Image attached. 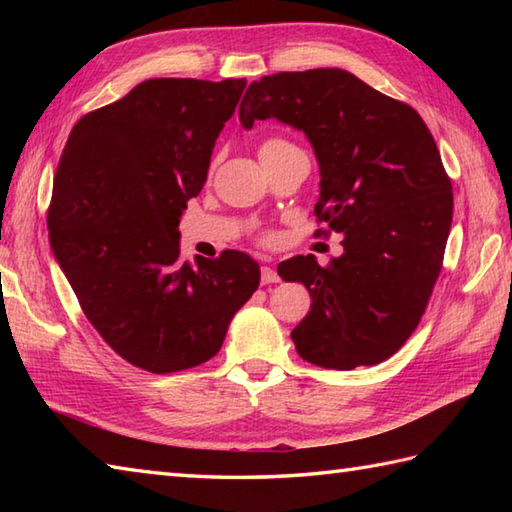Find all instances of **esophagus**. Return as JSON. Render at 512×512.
<instances>
[{"label": "esophagus", "instance_id": "esophagus-1", "mask_svg": "<svg viewBox=\"0 0 512 512\" xmlns=\"http://www.w3.org/2000/svg\"><path fill=\"white\" fill-rule=\"evenodd\" d=\"M277 281H279L277 270L270 268V266H264V268H262V284L268 286V284H277Z\"/></svg>", "mask_w": 512, "mask_h": 512}]
</instances>
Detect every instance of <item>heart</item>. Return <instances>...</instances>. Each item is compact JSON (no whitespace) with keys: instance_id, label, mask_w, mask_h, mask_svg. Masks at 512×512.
<instances>
[{"instance_id":"b5f03b06","label":"heart","mask_w":512,"mask_h":512,"mask_svg":"<svg viewBox=\"0 0 512 512\" xmlns=\"http://www.w3.org/2000/svg\"><path fill=\"white\" fill-rule=\"evenodd\" d=\"M279 143H286V140H281V138H268L266 143H262V147H270V145H279ZM259 147V149H262Z\"/></svg>"}]
</instances>
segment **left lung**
I'll list each match as a JSON object with an SVG mask.
<instances>
[{"instance_id": "left-lung-1", "label": "left lung", "mask_w": 512, "mask_h": 512, "mask_svg": "<svg viewBox=\"0 0 512 512\" xmlns=\"http://www.w3.org/2000/svg\"><path fill=\"white\" fill-rule=\"evenodd\" d=\"M277 118L301 129L321 169L314 235H343V255L277 266L312 297L292 330L303 361L328 369L378 365L418 328L440 277L453 191L429 127L411 105L339 68L279 72L250 83L246 129Z\"/></svg>"}]
</instances>
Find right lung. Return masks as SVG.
Returning a JSON list of instances; mask_svg holds the SVG:
<instances>
[{"instance_id":"right-lung-1","label":"right lung","mask_w":512,"mask_h":512,"mask_svg":"<svg viewBox=\"0 0 512 512\" xmlns=\"http://www.w3.org/2000/svg\"><path fill=\"white\" fill-rule=\"evenodd\" d=\"M246 79H149L72 127L54 173L50 246L112 350L151 374L213 358L259 286L246 253L180 257V215Z\"/></svg>"}]
</instances>
